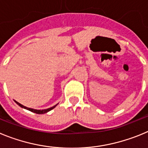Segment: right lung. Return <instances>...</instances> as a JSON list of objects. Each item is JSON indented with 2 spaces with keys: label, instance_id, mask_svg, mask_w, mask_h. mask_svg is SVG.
I'll return each instance as SVG.
<instances>
[{
  "label": "right lung",
  "instance_id": "add662e5",
  "mask_svg": "<svg viewBox=\"0 0 148 148\" xmlns=\"http://www.w3.org/2000/svg\"><path fill=\"white\" fill-rule=\"evenodd\" d=\"M15 102L17 103V104H18V105L20 106V107H21L22 108H24V109L28 110L31 111V112H33V113H37V114H44V113H47V112L50 111L51 110H53V108H55L56 106L58 105V104H56L55 106H53V107H52V108H48V109H45V110H35V109H32V108H27V107H25V106H23V104H20L19 102L16 101H15Z\"/></svg>",
  "mask_w": 148,
  "mask_h": 148
}]
</instances>
